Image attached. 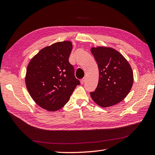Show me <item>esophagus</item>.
Segmentation results:
<instances>
[{
    "label": "esophagus",
    "instance_id": "1",
    "mask_svg": "<svg viewBox=\"0 0 155 155\" xmlns=\"http://www.w3.org/2000/svg\"><path fill=\"white\" fill-rule=\"evenodd\" d=\"M85 78H83L82 79V80L81 81V84H84V82H85Z\"/></svg>",
    "mask_w": 155,
    "mask_h": 155
}]
</instances>
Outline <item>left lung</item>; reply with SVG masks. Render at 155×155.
Returning <instances> with one entry per match:
<instances>
[{
  "label": "left lung",
  "instance_id": "1",
  "mask_svg": "<svg viewBox=\"0 0 155 155\" xmlns=\"http://www.w3.org/2000/svg\"><path fill=\"white\" fill-rule=\"evenodd\" d=\"M91 52L98 65L97 88L91 97L102 107L118 104L132 88L134 76L131 66L123 55L111 48H92Z\"/></svg>",
  "mask_w": 155,
  "mask_h": 155
}]
</instances>
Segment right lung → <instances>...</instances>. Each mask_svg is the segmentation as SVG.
<instances>
[{"label": "right lung", "mask_w": 155, "mask_h": 155, "mask_svg": "<svg viewBox=\"0 0 155 155\" xmlns=\"http://www.w3.org/2000/svg\"><path fill=\"white\" fill-rule=\"evenodd\" d=\"M72 47L70 41L54 43L42 49L27 66V90L37 105L49 111L62 108L81 84L69 61Z\"/></svg>", "instance_id": "obj_1"}]
</instances>
